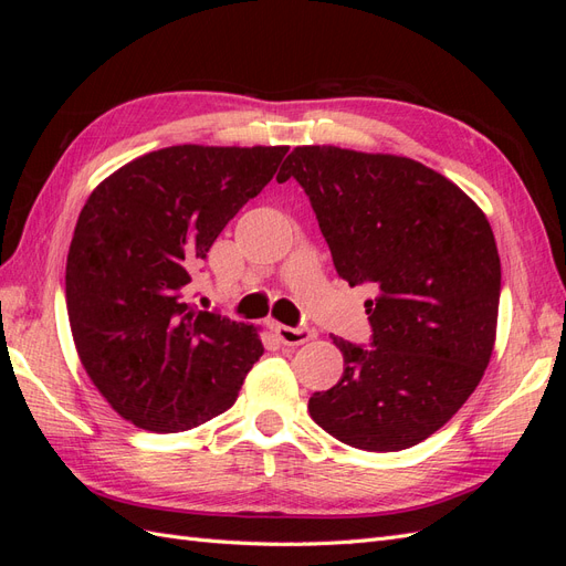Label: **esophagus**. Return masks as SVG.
<instances>
[{
  "mask_svg": "<svg viewBox=\"0 0 566 566\" xmlns=\"http://www.w3.org/2000/svg\"><path fill=\"white\" fill-rule=\"evenodd\" d=\"M271 331L276 333V337L287 347L304 345V342H310L314 337V331L304 328V325L302 328H290V325H283V323H271Z\"/></svg>",
  "mask_w": 566,
  "mask_h": 566,
  "instance_id": "34e87169",
  "label": "esophagus"
}]
</instances>
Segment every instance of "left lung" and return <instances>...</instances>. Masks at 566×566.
<instances>
[{"mask_svg": "<svg viewBox=\"0 0 566 566\" xmlns=\"http://www.w3.org/2000/svg\"><path fill=\"white\" fill-rule=\"evenodd\" d=\"M290 177L310 196L339 279L375 290L373 347L333 335L345 373L314 394L310 413L354 449L416 447L489 366L501 300L489 219L447 177L387 153L297 146L276 179Z\"/></svg>", "mask_w": 566, "mask_h": 566, "instance_id": "1", "label": "left lung"}]
</instances>
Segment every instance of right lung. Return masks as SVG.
Here are the masks:
<instances>
[{
	"mask_svg": "<svg viewBox=\"0 0 566 566\" xmlns=\"http://www.w3.org/2000/svg\"><path fill=\"white\" fill-rule=\"evenodd\" d=\"M287 146H169L101 181L65 264L75 349L115 413L184 432L224 413L264 354L256 328L184 300L193 269Z\"/></svg>",
	"mask_w": 566,
	"mask_h": 566,
	"instance_id": "add662e5",
	"label": "right lung"
}]
</instances>
